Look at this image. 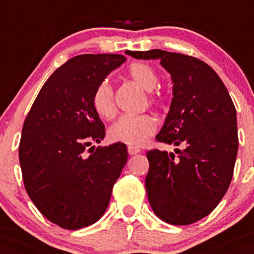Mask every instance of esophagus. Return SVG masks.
<instances>
[{"instance_id":"esophagus-1","label":"esophagus","mask_w":254,"mask_h":254,"mask_svg":"<svg viewBox=\"0 0 254 254\" xmlns=\"http://www.w3.org/2000/svg\"><path fill=\"white\" fill-rule=\"evenodd\" d=\"M139 149L138 147H134V146H127V153L130 155H135V154H138L139 153Z\"/></svg>"}]
</instances>
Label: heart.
I'll use <instances>...</instances> for the list:
<instances>
[{"instance_id": "obj_1", "label": "heart", "mask_w": 254, "mask_h": 254, "mask_svg": "<svg viewBox=\"0 0 254 254\" xmlns=\"http://www.w3.org/2000/svg\"><path fill=\"white\" fill-rule=\"evenodd\" d=\"M127 76L139 85L143 91L150 92L147 95V101L150 104H159L162 97L158 93L151 92L158 87L159 77L155 69L147 63H133L127 68ZM92 104L96 113L103 119H112L116 115L115 91L108 80H103L93 92ZM157 130V120L151 115L143 113L138 116L125 115L120 117L111 127H109V138L113 142H121L130 145V146H139L145 143L150 135Z\"/></svg>"}]
</instances>
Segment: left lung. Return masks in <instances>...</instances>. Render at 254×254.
<instances>
[{
    "mask_svg": "<svg viewBox=\"0 0 254 254\" xmlns=\"http://www.w3.org/2000/svg\"><path fill=\"white\" fill-rule=\"evenodd\" d=\"M127 54L159 59L171 75L173 100L155 139L182 149L147 151L145 187L159 219L192 224L216 208L232 181L239 149L233 101L217 73L200 59L163 50Z\"/></svg>",
    "mask_w": 254,
    "mask_h": 254,
    "instance_id": "8db88e82",
    "label": "left lung"
}]
</instances>
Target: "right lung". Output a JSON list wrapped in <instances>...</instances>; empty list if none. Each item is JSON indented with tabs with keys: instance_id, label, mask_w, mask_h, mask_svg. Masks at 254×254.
Returning a JSON list of instances; mask_svg holds the SVG:
<instances>
[{
	"instance_id": "add662e5",
	"label": "right lung",
	"mask_w": 254,
	"mask_h": 254,
	"mask_svg": "<svg viewBox=\"0 0 254 254\" xmlns=\"http://www.w3.org/2000/svg\"><path fill=\"white\" fill-rule=\"evenodd\" d=\"M125 61L117 54L69 59L43 84L23 123L18 151L26 192L62 228L80 229L103 216L127 161L125 143L89 147L105 137L93 92Z\"/></svg>"
}]
</instances>
